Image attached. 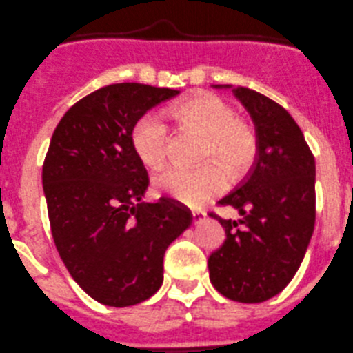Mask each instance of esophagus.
Here are the masks:
<instances>
[{"label":"esophagus","mask_w":353,"mask_h":353,"mask_svg":"<svg viewBox=\"0 0 353 353\" xmlns=\"http://www.w3.org/2000/svg\"><path fill=\"white\" fill-rule=\"evenodd\" d=\"M206 218V213L204 211H192V223L197 225Z\"/></svg>","instance_id":"esophagus-1"}]
</instances>
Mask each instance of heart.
I'll list each match as a JSON object with an SVG mask.
<instances>
[{"instance_id":"1","label":"heart","mask_w":353,"mask_h":353,"mask_svg":"<svg viewBox=\"0 0 353 353\" xmlns=\"http://www.w3.org/2000/svg\"><path fill=\"white\" fill-rule=\"evenodd\" d=\"M168 119L203 135L201 159H213L230 176L243 173L256 154V135L236 110L214 95H197L168 110ZM132 147L142 164L159 168L166 159L168 126L156 112L140 117L132 130ZM154 189L185 206L199 208L225 189V176L213 163L194 170L164 168L154 176Z\"/></svg>"}]
</instances>
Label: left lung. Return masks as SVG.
I'll use <instances>...</instances> for the list:
<instances>
[{"mask_svg":"<svg viewBox=\"0 0 353 353\" xmlns=\"http://www.w3.org/2000/svg\"><path fill=\"white\" fill-rule=\"evenodd\" d=\"M232 90L256 130V161L221 206L237 220L211 214L225 229L221 248L210 254L214 290L241 303H261L290 284L303 261L315 225V159L300 126L279 103L254 90Z\"/></svg>","mask_w":353,"mask_h":353,"instance_id":"left-lung-1","label":"left lung"}]
</instances>
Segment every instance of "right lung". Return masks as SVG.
<instances>
[{
	"instance_id": "obj_1",
	"label": "right lung",
	"mask_w": 353,
	"mask_h": 353,
	"mask_svg": "<svg viewBox=\"0 0 353 353\" xmlns=\"http://www.w3.org/2000/svg\"><path fill=\"white\" fill-rule=\"evenodd\" d=\"M179 90L103 86L74 103L53 132L43 190L57 251L72 279L107 307H130L163 284V258L192 221L159 197L142 203L147 171L132 147L137 121Z\"/></svg>"
}]
</instances>
